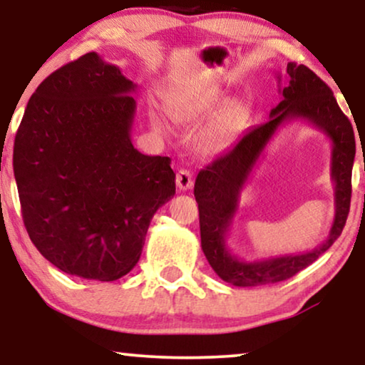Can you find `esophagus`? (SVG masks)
<instances>
[{
    "instance_id": "1",
    "label": "esophagus",
    "mask_w": 365,
    "mask_h": 365,
    "mask_svg": "<svg viewBox=\"0 0 365 365\" xmlns=\"http://www.w3.org/2000/svg\"><path fill=\"white\" fill-rule=\"evenodd\" d=\"M176 182H178V187L181 189V191H189V189L192 187L191 171H189V169H179L178 176H176Z\"/></svg>"
}]
</instances>
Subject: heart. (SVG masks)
I'll use <instances>...</instances> for the list:
<instances>
[{"label": "heart", "instance_id": "obj_1", "mask_svg": "<svg viewBox=\"0 0 365 365\" xmlns=\"http://www.w3.org/2000/svg\"><path fill=\"white\" fill-rule=\"evenodd\" d=\"M222 89L204 88L192 91H176L169 94L168 109L171 118L182 126H191L202 121L216 108L212 119L204 128L199 136V148L204 153H217L231 144L234 139L246 131L251 124L252 111L247 101L244 99H227ZM156 126H161L158 119H154Z\"/></svg>", "mask_w": 365, "mask_h": 365}]
</instances>
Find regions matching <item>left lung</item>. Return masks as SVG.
Segmentation results:
<instances>
[{
    "instance_id": "left-lung-1",
    "label": "left lung",
    "mask_w": 365,
    "mask_h": 365,
    "mask_svg": "<svg viewBox=\"0 0 365 365\" xmlns=\"http://www.w3.org/2000/svg\"><path fill=\"white\" fill-rule=\"evenodd\" d=\"M277 79L281 103L271 109L269 121L252 128L231 151L224 153L206 169H201L194 184L204 256L222 281L237 287L267 286L296 276L336 242L346 226L351 207V179L356 158V138L351 121L339 108L332 89L304 64H287V81L282 86L281 74ZM297 118L312 123L333 143L331 177L336 212L331 231L319 247L309 252L261 262H244L234 257L225 246L240 191L277 129Z\"/></svg>"
}]
</instances>
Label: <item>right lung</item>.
Listing matches in <instances>:
<instances>
[{
  "mask_svg": "<svg viewBox=\"0 0 365 365\" xmlns=\"http://www.w3.org/2000/svg\"><path fill=\"white\" fill-rule=\"evenodd\" d=\"M136 89L118 66L88 53L39 84L14 138L29 239L71 276H126L154 212L176 194L171 159L131 143Z\"/></svg>",
  "mask_w": 365,
  "mask_h": 365,
  "instance_id": "1",
  "label": "right lung"
}]
</instances>
